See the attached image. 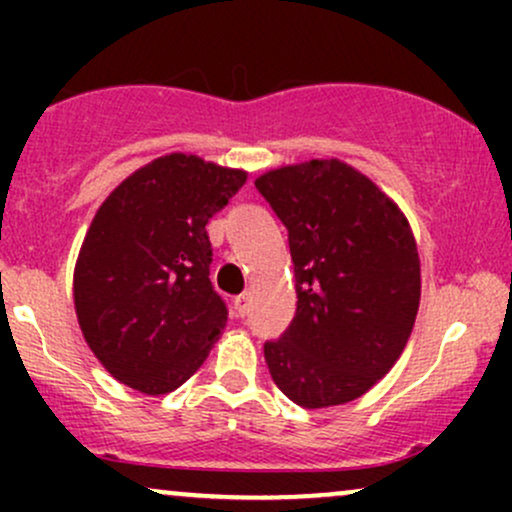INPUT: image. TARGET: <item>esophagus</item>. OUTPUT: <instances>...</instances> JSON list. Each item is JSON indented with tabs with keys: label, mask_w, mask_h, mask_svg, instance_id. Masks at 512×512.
I'll return each mask as SVG.
<instances>
[{
	"label": "esophagus",
	"mask_w": 512,
	"mask_h": 512,
	"mask_svg": "<svg viewBox=\"0 0 512 512\" xmlns=\"http://www.w3.org/2000/svg\"><path fill=\"white\" fill-rule=\"evenodd\" d=\"M233 308H236V313L240 317L248 315V310H250V293H240L236 301H233Z\"/></svg>",
	"instance_id": "34e87169"
}]
</instances>
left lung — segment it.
Listing matches in <instances>:
<instances>
[{"label": "left lung", "mask_w": 512, "mask_h": 512, "mask_svg": "<svg viewBox=\"0 0 512 512\" xmlns=\"http://www.w3.org/2000/svg\"><path fill=\"white\" fill-rule=\"evenodd\" d=\"M289 231L296 317L264 344L291 402L325 409L366 395L402 356L421 301L407 216L339 158H313L255 180Z\"/></svg>", "instance_id": "obj_1"}]
</instances>
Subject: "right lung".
Segmentation results:
<instances>
[{
    "mask_svg": "<svg viewBox=\"0 0 512 512\" xmlns=\"http://www.w3.org/2000/svg\"><path fill=\"white\" fill-rule=\"evenodd\" d=\"M245 180V170L168 154L96 211L74 267V308L115 380L166 395L209 356L228 310L209 281L207 223Z\"/></svg>",
    "mask_w": 512,
    "mask_h": 512,
    "instance_id": "add662e5",
    "label": "right lung"
}]
</instances>
